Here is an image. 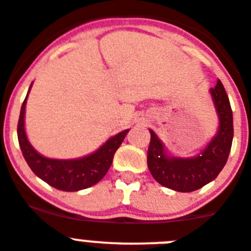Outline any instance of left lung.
<instances>
[{
	"label": "left lung",
	"mask_w": 251,
	"mask_h": 251,
	"mask_svg": "<svg viewBox=\"0 0 251 251\" xmlns=\"http://www.w3.org/2000/svg\"><path fill=\"white\" fill-rule=\"evenodd\" d=\"M210 94L219 116V130L200 155L187 159L168 156L164 144L150 130L148 166L153 179L162 186L191 193L213 181L226 164L234 136L231 106L221 81L210 89Z\"/></svg>",
	"instance_id": "1"
}]
</instances>
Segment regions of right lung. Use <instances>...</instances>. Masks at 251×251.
Segmentation results:
<instances>
[{
    "mask_svg": "<svg viewBox=\"0 0 251 251\" xmlns=\"http://www.w3.org/2000/svg\"><path fill=\"white\" fill-rule=\"evenodd\" d=\"M27 96L21 106L17 125V137L22 155L31 170L45 182L62 191L82 190L100 181L111 166L115 152L120 148L128 130L121 131L112 136L99 150L85 157L72 160L49 159L40 155L27 140L25 131V107Z\"/></svg>",
    "mask_w": 251,
    "mask_h": 251,
    "instance_id": "add662e5",
    "label": "right lung"
}]
</instances>
